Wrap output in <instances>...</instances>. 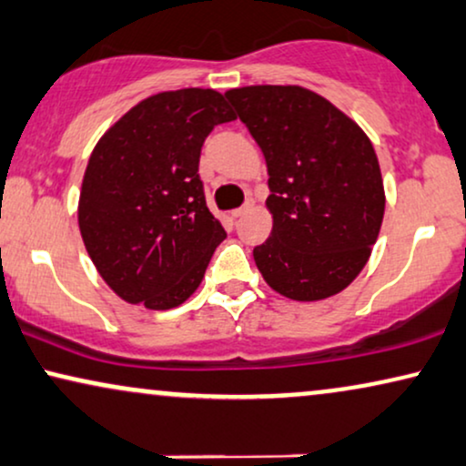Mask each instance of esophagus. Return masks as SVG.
Returning a JSON list of instances; mask_svg holds the SVG:
<instances>
[{"mask_svg": "<svg viewBox=\"0 0 466 466\" xmlns=\"http://www.w3.org/2000/svg\"><path fill=\"white\" fill-rule=\"evenodd\" d=\"M252 208H255V201H252V198H248V203L244 205V208H238V209H233V211H231V216H233V218H241V216L250 214Z\"/></svg>", "mask_w": 466, "mask_h": 466, "instance_id": "esophagus-1", "label": "esophagus"}]
</instances>
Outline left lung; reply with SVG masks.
<instances>
[{"instance_id": "obj_1", "label": "left lung", "mask_w": 466, "mask_h": 466, "mask_svg": "<svg viewBox=\"0 0 466 466\" xmlns=\"http://www.w3.org/2000/svg\"><path fill=\"white\" fill-rule=\"evenodd\" d=\"M268 162L271 235L252 250L263 280L295 301L347 289L370 258L385 188L370 138L301 86L225 92Z\"/></svg>"}]
</instances>
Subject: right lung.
Returning a JSON list of instances; mask_svg holds the SVG:
<instances>
[{
	"mask_svg": "<svg viewBox=\"0 0 466 466\" xmlns=\"http://www.w3.org/2000/svg\"><path fill=\"white\" fill-rule=\"evenodd\" d=\"M235 113L216 89L186 87L137 102L98 138L78 195L89 258L128 304L171 310L201 285L227 238L198 179L214 126Z\"/></svg>",
	"mask_w": 466,
	"mask_h": 466,
	"instance_id": "1",
	"label": "right lung"
}]
</instances>
